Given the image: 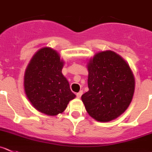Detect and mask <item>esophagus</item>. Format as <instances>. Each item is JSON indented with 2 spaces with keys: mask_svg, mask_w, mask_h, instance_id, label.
Here are the masks:
<instances>
[{
  "mask_svg": "<svg viewBox=\"0 0 152 152\" xmlns=\"http://www.w3.org/2000/svg\"><path fill=\"white\" fill-rule=\"evenodd\" d=\"M82 94H83V91H80L79 93H77V94H76V97H77V98H80L81 96L82 95Z\"/></svg>",
  "mask_w": 152,
  "mask_h": 152,
  "instance_id": "esophagus-1",
  "label": "esophagus"
}]
</instances>
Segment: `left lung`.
Instances as JSON below:
<instances>
[{"label":"left lung","instance_id":"left-lung-1","mask_svg":"<svg viewBox=\"0 0 152 152\" xmlns=\"http://www.w3.org/2000/svg\"><path fill=\"white\" fill-rule=\"evenodd\" d=\"M89 91L82 100L89 115L100 122L116 119L128 108L134 92L133 73L112 51L96 54L88 65Z\"/></svg>","mask_w":152,"mask_h":152}]
</instances>
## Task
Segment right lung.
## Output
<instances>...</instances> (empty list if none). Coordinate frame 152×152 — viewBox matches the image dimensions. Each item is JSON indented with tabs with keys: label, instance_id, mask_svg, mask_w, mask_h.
<instances>
[{
	"label": "right lung",
	"instance_id": "right-lung-1",
	"mask_svg": "<svg viewBox=\"0 0 152 152\" xmlns=\"http://www.w3.org/2000/svg\"><path fill=\"white\" fill-rule=\"evenodd\" d=\"M63 62L56 51L39 50L28 64L24 75V89L35 108L50 116L62 113L76 95L61 73Z\"/></svg>",
	"mask_w": 152,
	"mask_h": 152
}]
</instances>
